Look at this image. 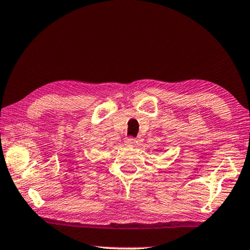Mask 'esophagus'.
Listing matches in <instances>:
<instances>
[{
    "label": "esophagus",
    "instance_id": "34e87169",
    "mask_svg": "<svg viewBox=\"0 0 250 250\" xmlns=\"http://www.w3.org/2000/svg\"><path fill=\"white\" fill-rule=\"evenodd\" d=\"M125 146H135V139L132 137H126L125 139Z\"/></svg>",
    "mask_w": 250,
    "mask_h": 250
}]
</instances>
